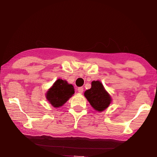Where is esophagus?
<instances>
[{"mask_svg":"<svg viewBox=\"0 0 157 157\" xmlns=\"http://www.w3.org/2000/svg\"><path fill=\"white\" fill-rule=\"evenodd\" d=\"M78 91L79 94H82V93H83V91H84L83 87H79V88L78 89Z\"/></svg>","mask_w":157,"mask_h":157,"instance_id":"obj_1","label":"esophagus"}]
</instances>
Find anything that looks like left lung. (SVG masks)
Returning <instances> with one entry per match:
<instances>
[{
  "label": "left lung",
  "mask_w": 157,
  "mask_h": 157,
  "mask_svg": "<svg viewBox=\"0 0 157 157\" xmlns=\"http://www.w3.org/2000/svg\"><path fill=\"white\" fill-rule=\"evenodd\" d=\"M84 95L91 107L98 112L105 110L112 102L111 95L99 80L93 81L91 89L85 91Z\"/></svg>",
  "instance_id": "8db88e82"
}]
</instances>
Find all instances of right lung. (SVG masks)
<instances>
[{"label": "right lung", "instance_id": "1", "mask_svg": "<svg viewBox=\"0 0 157 157\" xmlns=\"http://www.w3.org/2000/svg\"><path fill=\"white\" fill-rule=\"evenodd\" d=\"M75 94V89L72 84L66 80L58 79L52 86L48 90L46 98L50 105L55 108L63 106Z\"/></svg>", "mask_w": 157, "mask_h": 157}]
</instances>
